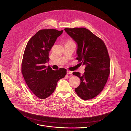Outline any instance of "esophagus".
<instances>
[{
  "instance_id": "1",
  "label": "esophagus",
  "mask_w": 131,
  "mask_h": 131,
  "mask_svg": "<svg viewBox=\"0 0 131 131\" xmlns=\"http://www.w3.org/2000/svg\"><path fill=\"white\" fill-rule=\"evenodd\" d=\"M66 73H67V74H72V71H70V70H67Z\"/></svg>"
}]
</instances>
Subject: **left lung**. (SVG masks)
<instances>
[{"mask_svg": "<svg viewBox=\"0 0 131 131\" xmlns=\"http://www.w3.org/2000/svg\"><path fill=\"white\" fill-rule=\"evenodd\" d=\"M64 30L77 43L76 59L86 66L82 75L78 72H73L81 80L75 93L83 100L93 99L103 90L110 74L107 48L101 39L85 28Z\"/></svg>", "mask_w": 131, "mask_h": 131, "instance_id": "1", "label": "left lung"}]
</instances>
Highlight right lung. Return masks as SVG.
I'll use <instances>...</instances> for the list:
<instances>
[{
    "instance_id": "add662e5",
    "label": "right lung",
    "mask_w": 131,
    "mask_h": 131,
    "mask_svg": "<svg viewBox=\"0 0 131 131\" xmlns=\"http://www.w3.org/2000/svg\"><path fill=\"white\" fill-rule=\"evenodd\" d=\"M63 30H40L28 41L22 60L21 72L29 88L40 99H45L54 92L58 81L66 74V69L53 70L45 64L49 53Z\"/></svg>"
}]
</instances>
